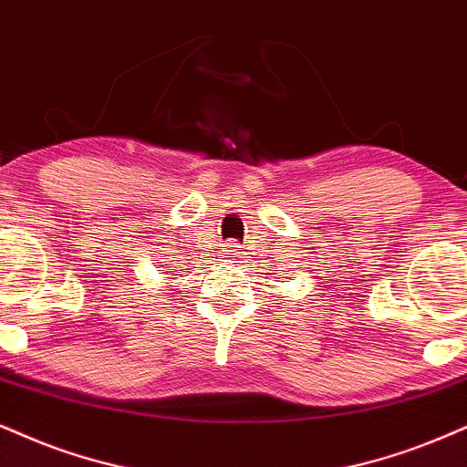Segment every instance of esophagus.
Masks as SVG:
<instances>
[{"label":"esophagus","mask_w":467,"mask_h":467,"mask_svg":"<svg viewBox=\"0 0 467 467\" xmlns=\"http://www.w3.org/2000/svg\"><path fill=\"white\" fill-rule=\"evenodd\" d=\"M228 252H237V250H234V245H230V250Z\"/></svg>","instance_id":"obj_1"}]
</instances>
